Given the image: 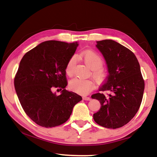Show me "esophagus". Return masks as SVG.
Returning a JSON list of instances; mask_svg holds the SVG:
<instances>
[{"mask_svg":"<svg viewBox=\"0 0 157 157\" xmlns=\"http://www.w3.org/2000/svg\"><path fill=\"white\" fill-rule=\"evenodd\" d=\"M83 100H91V98L90 97H87V96H84L83 97Z\"/></svg>","mask_w":157,"mask_h":157,"instance_id":"34e87169","label":"esophagus"}]
</instances>
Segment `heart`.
<instances>
[{
    "label": "heart",
    "instance_id": "1",
    "mask_svg": "<svg viewBox=\"0 0 157 157\" xmlns=\"http://www.w3.org/2000/svg\"><path fill=\"white\" fill-rule=\"evenodd\" d=\"M81 57L84 62L92 69V74L95 79L102 81L107 77V73L103 68L104 59L102 56L95 50H85L81 53ZM76 57L72 56L68 59L66 66V73L68 76H73L76 64ZM69 88L74 92L81 95H86L91 92L95 88V84L91 79H84L75 78L69 82Z\"/></svg>",
    "mask_w": 157,
    "mask_h": 157
}]
</instances>
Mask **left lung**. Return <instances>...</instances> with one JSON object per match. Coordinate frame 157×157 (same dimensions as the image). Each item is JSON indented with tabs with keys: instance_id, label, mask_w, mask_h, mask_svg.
Masks as SVG:
<instances>
[{
	"instance_id": "obj_1",
	"label": "left lung",
	"mask_w": 157,
	"mask_h": 157,
	"mask_svg": "<svg viewBox=\"0 0 157 157\" xmlns=\"http://www.w3.org/2000/svg\"><path fill=\"white\" fill-rule=\"evenodd\" d=\"M96 46L106 60L109 75L99 92L91 95L101 104L94 119L106 128H120L128 123L139 109L144 79L136 57L127 48L110 39L97 41Z\"/></svg>"
}]
</instances>
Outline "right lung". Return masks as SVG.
Returning a JSON list of instances; mask_svg holds the SVG:
<instances>
[{"label": "right lung", "mask_w": 157, "mask_h": 157, "mask_svg": "<svg viewBox=\"0 0 157 157\" xmlns=\"http://www.w3.org/2000/svg\"><path fill=\"white\" fill-rule=\"evenodd\" d=\"M77 42L47 41L26 52L14 77V87L25 113L38 125L53 127L67 121L73 107L82 100L68 91L66 66L75 53ZM54 88L62 90L57 96Z\"/></svg>", "instance_id": "1"}]
</instances>
